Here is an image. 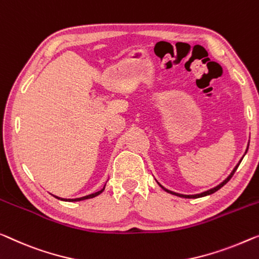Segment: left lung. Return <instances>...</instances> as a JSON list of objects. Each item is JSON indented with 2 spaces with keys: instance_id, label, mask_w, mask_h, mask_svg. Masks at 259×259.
Instances as JSON below:
<instances>
[{
  "instance_id": "left-lung-1",
  "label": "left lung",
  "mask_w": 259,
  "mask_h": 259,
  "mask_svg": "<svg viewBox=\"0 0 259 259\" xmlns=\"http://www.w3.org/2000/svg\"><path fill=\"white\" fill-rule=\"evenodd\" d=\"M248 148H249V146H248ZM246 151H248V149H246ZM246 151H245V153H246ZM241 161H242V159L240 160V163H241ZM240 163H238L237 165H236V166H235V168L233 169V172H231L230 173V175H229V177H228V178H227L225 181H222V183L221 184H220V185H218V186H216V187H214V188H211V190H209V191H206V192H203V193H200V194H195V195H184V194H179V193H175V192H172V191H168V190H166V188H164L163 186H161V185L159 184V186L161 187V188H163V190L164 191H166V192H168V193H171V194H175V195H178V196H181V198H187V199H196V198H201V196H206V195H209V194H213V193H215L216 191H219L220 190V188H221L222 186H225V185L227 184V183H228V181L231 179V177H233L234 176V173H235V171H236V169H237V167H238V165H240Z\"/></svg>"
}]
</instances>
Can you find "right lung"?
Wrapping results in <instances>:
<instances>
[{
    "instance_id": "add662e5",
    "label": "right lung",
    "mask_w": 259,
    "mask_h": 259,
    "mask_svg": "<svg viewBox=\"0 0 259 259\" xmlns=\"http://www.w3.org/2000/svg\"><path fill=\"white\" fill-rule=\"evenodd\" d=\"M106 187V185H105ZM105 187L102 188L101 191L96 192V193H93V194H90V195H86V196H82V198H78V199H61V198H58V196H56L57 199H60V200H64V201H81V200H86V199H92V198H95V196H98L99 194H101V193L105 191Z\"/></svg>"
}]
</instances>
